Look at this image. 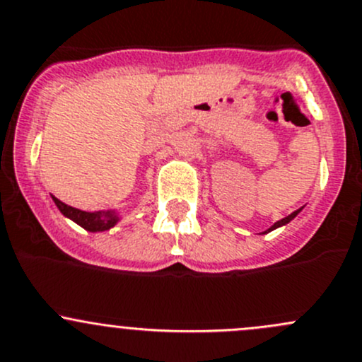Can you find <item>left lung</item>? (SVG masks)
Segmentation results:
<instances>
[{
	"mask_svg": "<svg viewBox=\"0 0 362 362\" xmlns=\"http://www.w3.org/2000/svg\"><path fill=\"white\" fill-rule=\"evenodd\" d=\"M300 211H301V209H298V211H294V212H291V214H289V216H286V218H282V219H281V221L274 223V225H272V226H270V228H268V230H264V232H263V233H268V232H272V230L279 228V226H284V225H288V223H289V221H291V219H294V218H296V216H298V212H300Z\"/></svg>",
	"mask_w": 362,
	"mask_h": 362,
	"instance_id": "8db88e82",
	"label": "left lung"
}]
</instances>
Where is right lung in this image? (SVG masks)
Returning <instances> with one entry per match:
<instances>
[{
  "label": "right lung",
  "instance_id": "add662e5",
  "mask_svg": "<svg viewBox=\"0 0 362 362\" xmlns=\"http://www.w3.org/2000/svg\"><path fill=\"white\" fill-rule=\"evenodd\" d=\"M52 200H54L55 206H57L59 211H61L66 218H69L71 221L80 225L81 228H85L87 232H106V230L113 228V226L120 221V214H118L117 211L87 212L61 202V200L54 195H52Z\"/></svg>",
  "mask_w": 362,
  "mask_h": 362
}]
</instances>
